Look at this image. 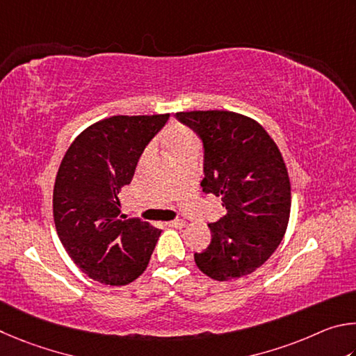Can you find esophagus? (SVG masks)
<instances>
[{"label":"esophagus","instance_id":"34e87169","mask_svg":"<svg viewBox=\"0 0 356 356\" xmlns=\"http://www.w3.org/2000/svg\"><path fill=\"white\" fill-rule=\"evenodd\" d=\"M184 220H181V219H177V220H170V222H167L165 225L167 227H175V228H181V227H184Z\"/></svg>","mask_w":356,"mask_h":356}]
</instances>
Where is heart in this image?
Masks as SVG:
<instances>
[{
    "mask_svg": "<svg viewBox=\"0 0 356 356\" xmlns=\"http://www.w3.org/2000/svg\"><path fill=\"white\" fill-rule=\"evenodd\" d=\"M165 142L170 154L184 147L192 145V143H197L195 136L192 134L189 129H186L183 127H175L172 129H168L165 136Z\"/></svg>",
    "mask_w": 356,
    "mask_h": 356,
    "instance_id": "b5f03b06",
    "label": "heart"
}]
</instances>
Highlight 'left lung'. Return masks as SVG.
Returning <instances> with one entry per match:
<instances>
[{
  "label": "left lung",
  "mask_w": 356,
  "mask_h": 356,
  "mask_svg": "<svg viewBox=\"0 0 356 356\" xmlns=\"http://www.w3.org/2000/svg\"><path fill=\"white\" fill-rule=\"evenodd\" d=\"M203 143L204 194L220 197L227 214L209 223L211 244L194 259L203 273L228 282L263 266L282 242L291 213L283 156L266 129L228 111L178 112Z\"/></svg>",
  "instance_id": "1"
}]
</instances>
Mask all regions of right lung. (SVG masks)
<instances>
[{"instance_id":"obj_1","label":"right lung","mask_w":356,"mask_h":356,"mask_svg":"<svg viewBox=\"0 0 356 356\" xmlns=\"http://www.w3.org/2000/svg\"><path fill=\"white\" fill-rule=\"evenodd\" d=\"M168 117L104 118L84 129L60 162L53 192L56 232L73 263L95 282L128 284L147 269L161 232L120 214L118 192Z\"/></svg>"}]
</instances>
